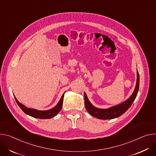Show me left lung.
I'll list each match as a JSON object with an SVG mask.
<instances>
[{"label": "left lung", "mask_w": 156, "mask_h": 156, "mask_svg": "<svg viewBox=\"0 0 156 156\" xmlns=\"http://www.w3.org/2000/svg\"><path fill=\"white\" fill-rule=\"evenodd\" d=\"M140 87V75L137 70V80L136 85L134 90L130 97L125 101L124 102L120 103L119 105L110 107L107 109H101L94 107L89 101L87 95L84 92V99H85V106L86 110L93 116L101 119H110L117 118L124 113H125L128 109L131 106L132 103L134 101Z\"/></svg>", "instance_id": "obj_1"}]
</instances>
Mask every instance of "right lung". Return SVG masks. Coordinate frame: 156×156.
Masks as SVG:
<instances>
[{
    "instance_id": "right-lung-1",
    "label": "right lung",
    "mask_w": 156,
    "mask_h": 156,
    "mask_svg": "<svg viewBox=\"0 0 156 156\" xmlns=\"http://www.w3.org/2000/svg\"><path fill=\"white\" fill-rule=\"evenodd\" d=\"M65 93V92H64ZM64 94L62 95L60 100L58 103V104L53 108H51L48 110H37L33 108H27L25 105H22V103H20L17 99L15 98L16 102L17 103V104L20 107V108L22 110V111L26 113L28 115H30L33 118H40V119H49L54 117L56 116L61 110L62 106V103H63V97H64Z\"/></svg>"
}]
</instances>
